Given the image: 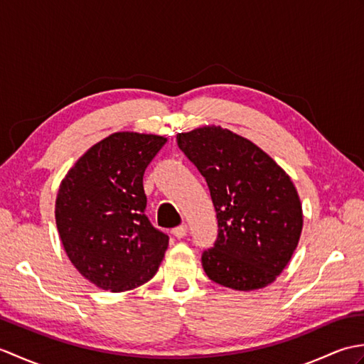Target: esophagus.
Here are the masks:
<instances>
[{
  "label": "esophagus",
  "instance_id": "34e87169",
  "mask_svg": "<svg viewBox=\"0 0 364 364\" xmlns=\"http://www.w3.org/2000/svg\"><path fill=\"white\" fill-rule=\"evenodd\" d=\"M172 235L175 236V237H184L188 235V225L186 223H183V225H178V227H175L173 230H172Z\"/></svg>",
  "mask_w": 364,
  "mask_h": 364
}]
</instances>
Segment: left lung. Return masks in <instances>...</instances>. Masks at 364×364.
Returning <instances> with one entry per match:
<instances>
[{
    "mask_svg": "<svg viewBox=\"0 0 364 364\" xmlns=\"http://www.w3.org/2000/svg\"><path fill=\"white\" fill-rule=\"evenodd\" d=\"M176 142L205 176L218 214V239L202 253L206 275L236 291L272 283L304 225L288 173L249 139L220 127L180 133Z\"/></svg>",
    "mask_w": 364,
    "mask_h": 364,
    "instance_id": "8db88e82",
    "label": "left lung"
}]
</instances>
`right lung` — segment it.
Masks as SVG:
<instances>
[{
    "label": "right lung",
    "instance_id": "right-lung-1",
    "mask_svg": "<svg viewBox=\"0 0 364 364\" xmlns=\"http://www.w3.org/2000/svg\"><path fill=\"white\" fill-rule=\"evenodd\" d=\"M166 137L123 131L82 154L60 183L56 225L67 257L98 288L122 292L156 274L168 236L145 215L144 172Z\"/></svg>",
    "mask_w": 364,
    "mask_h": 364
}]
</instances>
